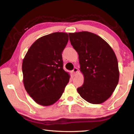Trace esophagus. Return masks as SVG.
<instances>
[{
  "label": "esophagus",
  "instance_id": "34e87169",
  "mask_svg": "<svg viewBox=\"0 0 134 134\" xmlns=\"http://www.w3.org/2000/svg\"><path fill=\"white\" fill-rule=\"evenodd\" d=\"M78 71V69H77V68H74V69H73V70H72L71 71V73H72V75L74 76L76 74L77 72Z\"/></svg>",
  "mask_w": 134,
  "mask_h": 134
}]
</instances>
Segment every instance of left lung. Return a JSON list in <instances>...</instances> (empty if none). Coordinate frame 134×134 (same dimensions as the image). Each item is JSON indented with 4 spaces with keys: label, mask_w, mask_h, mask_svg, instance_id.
<instances>
[{
    "label": "left lung",
    "mask_w": 134,
    "mask_h": 134,
    "mask_svg": "<svg viewBox=\"0 0 134 134\" xmlns=\"http://www.w3.org/2000/svg\"><path fill=\"white\" fill-rule=\"evenodd\" d=\"M71 44L79 54L84 83L77 92L88 102L100 104L112 94L119 81L116 56L103 38L87 31L69 33Z\"/></svg>",
    "instance_id": "left-lung-1"
}]
</instances>
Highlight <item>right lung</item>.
<instances>
[{"label":"right lung","instance_id":"add662e5","mask_svg":"<svg viewBox=\"0 0 134 134\" xmlns=\"http://www.w3.org/2000/svg\"><path fill=\"white\" fill-rule=\"evenodd\" d=\"M69 41L65 32L38 38L27 51L22 65L26 91L36 103L47 106L62 96L70 74L63 69L62 53Z\"/></svg>","mask_w":134,"mask_h":134}]
</instances>
